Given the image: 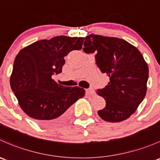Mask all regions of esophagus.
I'll return each mask as SVG.
<instances>
[{
  "instance_id": "esophagus-1",
  "label": "esophagus",
  "mask_w": 160,
  "mask_h": 160,
  "mask_svg": "<svg viewBox=\"0 0 160 160\" xmlns=\"http://www.w3.org/2000/svg\"><path fill=\"white\" fill-rule=\"evenodd\" d=\"M87 93L90 94V95H91V96H95L96 93H95V91H94V90H93V88H89V89H87Z\"/></svg>"
}]
</instances>
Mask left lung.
<instances>
[{"mask_svg":"<svg viewBox=\"0 0 160 160\" xmlns=\"http://www.w3.org/2000/svg\"><path fill=\"white\" fill-rule=\"evenodd\" d=\"M84 40L86 53H97L96 64L110 82L97 93L106 100L98 115L107 122H121L135 112L147 93L149 68L137 48L117 38L90 34Z\"/></svg>","mask_w":160,"mask_h":160,"instance_id":"8db88e82","label":"left lung"}]
</instances>
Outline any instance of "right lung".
Wrapping results in <instances>:
<instances>
[{
  "label": "right lung",
  "instance_id": "right-lung-1",
  "mask_svg": "<svg viewBox=\"0 0 160 160\" xmlns=\"http://www.w3.org/2000/svg\"><path fill=\"white\" fill-rule=\"evenodd\" d=\"M83 38L54 37L20 50L10 79L21 109L42 126H56L67 120L70 107L84 96L79 87H64L53 80L62 72L64 57L82 49Z\"/></svg>",
  "mask_w": 160,
  "mask_h": 160
}]
</instances>
